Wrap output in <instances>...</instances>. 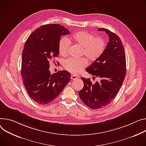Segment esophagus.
I'll return each instance as SVG.
<instances>
[{
    "mask_svg": "<svg viewBox=\"0 0 146 146\" xmlns=\"http://www.w3.org/2000/svg\"><path fill=\"white\" fill-rule=\"evenodd\" d=\"M79 78H80V76H77V75H74V74H72V75L71 76V78L73 80H77V79H78Z\"/></svg>",
    "mask_w": 146,
    "mask_h": 146,
    "instance_id": "esophagus-1",
    "label": "esophagus"
}]
</instances>
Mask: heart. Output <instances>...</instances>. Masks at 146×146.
Segmentation results:
<instances>
[{"label": "heart", "instance_id": "b5f03b06", "mask_svg": "<svg viewBox=\"0 0 146 146\" xmlns=\"http://www.w3.org/2000/svg\"><path fill=\"white\" fill-rule=\"evenodd\" d=\"M82 48V55H84L88 60L93 62L97 60L104 53L106 48V42L101 37H96L86 31H78L72 34L70 39L62 38L59 42V52L60 55L66 56L70 47L71 42ZM87 60L84 58L75 59L70 58L64 60L63 66L66 70L71 73L77 74L87 65Z\"/></svg>", "mask_w": 146, "mask_h": 146}]
</instances>
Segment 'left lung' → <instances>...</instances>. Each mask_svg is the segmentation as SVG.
Listing matches in <instances>:
<instances>
[{
  "mask_svg": "<svg viewBox=\"0 0 146 146\" xmlns=\"http://www.w3.org/2000/svg\"><path fill=\"white\" fill-rule=\"evenodd\" d=\"M109 36V42L102 55L86 71L98 76L100 82L92 84L90 78L81 77L84 87L78 96L85 105L91 109L106 107L116 97L126 76V56L121 39L116 34L105 29H98ZM95 78V77H94Z\"/></svg>",
  "mask_w": 146,
  "mask_h": 146,
  "instance_id": "left-lung-1",
  "label": "left lung"
}]
</instances>
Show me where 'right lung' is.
<instances>
[{
	"label": "right lung",
	"instance_id": "add662e5",
	"mask_svg": "<svg viewBox=\"0 0 146 146\" xmlns=\"http://www.w3.org/2000/svg\"><path fill=\"white\" fill-rule=\"evenodd\" d=\"M70 31L60 24H46L31 33L22 52L21 75L30 97L45 105L54 101L70 80L65 70L51 74L49 62L59 55L60 36Z\"/></svg>",
	"mask_w": 146,
	"mask_h": 146
}]
</instances>
